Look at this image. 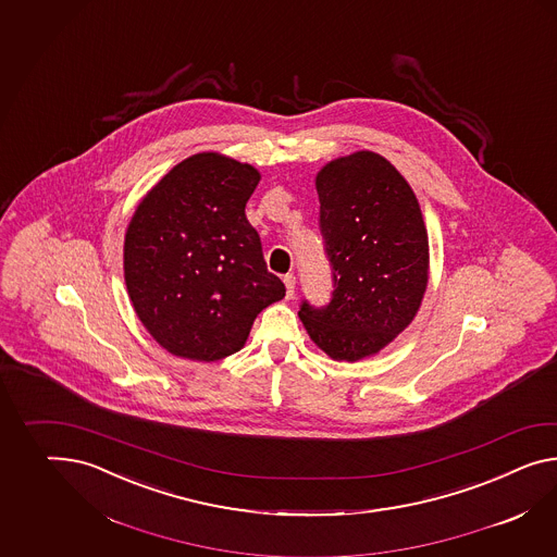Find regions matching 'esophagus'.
<instances>
[{
  "label": "esophagus",
  "mask_w": 557,
  "mask_h": 557,
  "mask_svg": "<svg viewBox=\"0 0 557 557\" xmlns=\"http://www.w3.org/2000/svg\"><path fill=\"white\" fill-rule=\"evenodd\" d=\"M283 283H285L286 286V297H288V299H293V295H295V285H297L295 276H293V274H285Z\"/></svg>",
  "instance_id": "34e87169"
}]
</instances>
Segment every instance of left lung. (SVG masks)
<instances>
[{"instance_id": "left-lung-1", "label": "left lung", "mask_w": 557, "mask_h": 557, "mask_svg": "<svg viewBox=\"0 0 557 557\" xmlns=\"http://www.w3.org/2000/svg\"><path fill=\"white\" fill-rule=\"evenodd\" d=\"M314 187L335 290L325 309L302 302L299 317L319 349L354 363L412 323L429 286V232L412 187L380 153L329 161Z\"/></svg>"}]
</instances>
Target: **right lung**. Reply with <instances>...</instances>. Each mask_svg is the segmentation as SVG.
Returning a JSON list of instances; mask_svg holds the SVG:
<instances>
[{
	"label": "right lung",
	"instance_id": "1",
	"mask_svg": "<svg viewBox=\"0 0 557 557\" xmlns=\"http://www.w3.org/2000/svg\"><path fill=\"white\" fill-rule=\"evenodd\" d=\"M258 182L250 163L196 153L145 194L128 222V299L172 356L218 361L240 351L258 313L285 297L244 214Z\"/></svg>",
	"mask_w": 557,
	"mask_h": 557
}]
</instances>
